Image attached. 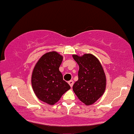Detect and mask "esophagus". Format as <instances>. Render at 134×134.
Segmentation results:
<instances>
[{
  "label": "esophagus",
  "instance_id": "esophagus-1",
  "mask_svg": "<svg viewBox=\"0 0 134 134\" xmlns=\"http://www.w3.org/2000/svg\"><path fill=\"white\" fill-rule=\"evenodd\" d=\"M69 84V85L70 86V87H72L73 85H74V81H73L72 80H70L68 82Z\"/></svg>",
  "mask_w": 134,
  "mask_h": 134
}]
</instances>
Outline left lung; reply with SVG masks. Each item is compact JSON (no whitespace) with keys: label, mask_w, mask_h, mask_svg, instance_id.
Listing matches in <instances>:
<instances>
[{"label":"left lung","mask_w":134,"mask_h":134,"mask_svg":"<svg viewBox=\"0 0 134 134\" xmlns=\"http://www.w3.org/2000/svg\"><path fill=\"white\" fill-rule=\"evenodd\" d=\"M72 57L79 66L78 80L73 85V90L84 104H93L102 96L105 89L106 79L102 65L91 54Z\"/></svg>","instance_id":"obj_1"}]
</instances>
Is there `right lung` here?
<instances>
[{"instance_id":"1","label":"right lung","mask_w":134,"mask_h":134,"mask_svg":"<svg viewBox=\"0 0 134 134\" xmlns=\"http://www.w3.org/2000/svg\"><path fill=\"white\" fill-rule=\"evenodd\" d=\"M63 57L55 51L47 53L37 62L32 76L34 93L41 100L50 105L58 102L70 88L59 70Z\"/></svg>"}]
</instances>
